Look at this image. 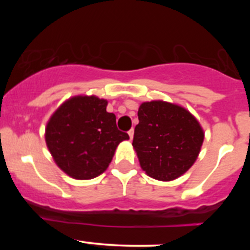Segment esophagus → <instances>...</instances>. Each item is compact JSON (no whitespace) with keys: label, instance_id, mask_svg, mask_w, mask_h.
Returning <instances> with one entry per match:
<instances>
[{"label":"esophagus","instance_id":"34e87169","mask_svg":"<svg viewBox=\"0 0 250 250\" xmlns=\"http://www.w3.org/2000/svg\"><path fill=\"white\" fill-rule=\"evenodd\" d=\"M128 135H129V137H130V140H133V137H134V129H130V130L128 131Z\"/></svg>","mask_w":250,"mask_h":250}]
</instances>
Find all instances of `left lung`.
<instances>
[{"label":"left lung","instance_id":"left-lung-1","mask_svg":"<svg viewBox=\"0 0 250 250\" xmlns=\"http://www.w3.org/2000/svg\"><path fill=\"white\" fill-rule=\"evenodd\" d=\"M133 148L142 170L159 181L182 176L199 156L205 131L190 111L175 103L143 102Z\"/></svg>","mask_w":250,"mask_h":250}]
</instances>
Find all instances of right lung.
<instances>
[{"label":"right lung","instance_id":"obj_1","mask_svg":"<svg viewBox=\"0 0 250 250\" xmlns=\"http://www.w3.org/2000/svg\"><path fill=\"white\" fill-rule=\"evenodd\" d=\"M108 101L95 95L65 100L50 116L45 143L57 167L76 180H90L107 170L117 146L129 140L107 111Z\"/></svg>","mask_w":250,"mask_h":250}]
</instances>
